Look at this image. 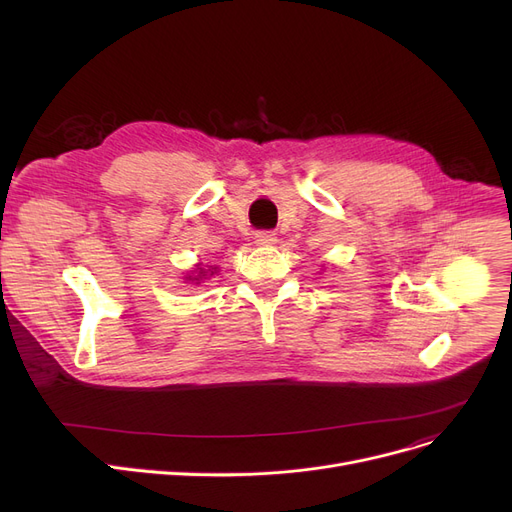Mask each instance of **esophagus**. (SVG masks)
<instances>
[{
    "mask_svg": "<svg viewBox=\"0 0 512 512\" xmlns=\"http://www.w3.org/2000/svg\"><path fill=\"white\" fill-rule=\"evenodd\" d=\"M255 242H257V245L259 247H272V245H276V242H278V236L274 234V232H257L255 234Z\"/></svg>",
    "mask_w": 512,
    "mask_h": 512,
    "instance_id": "1",
    "label": "esophagus"
}]
</instances>
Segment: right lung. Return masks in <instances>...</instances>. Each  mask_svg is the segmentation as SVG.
Returning a JSON list of instances; mask_svg holds the SVG:
<instances>
[{
	"mask_svg": "<svg viewBox=\"0 0 512 512\" xmlns=\"http://www.w3.org/2000/svg\"><path fill=\"white\" fill-rule=\"evenodd\" d=\"M220 272V267L218 265H203V263H197L193 270H191V274H186L184 276V280L188 282V284H201L203 280H207V278H211L213 274H218Z\"/></svg>",
	"mask_w": 512,
	"mask_h": 512,
	"instance_id": "add662e5",
	"label": "right lung"
}]
</instances>
